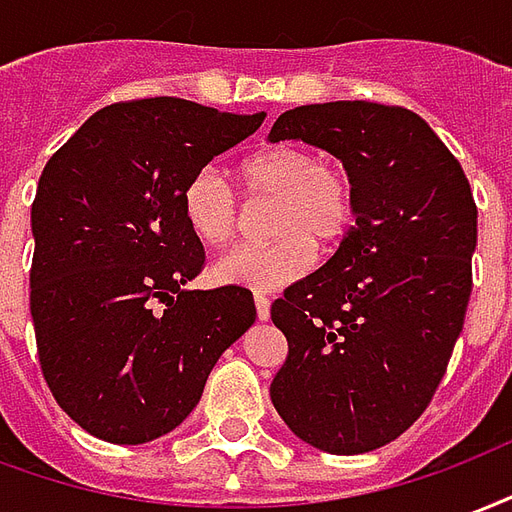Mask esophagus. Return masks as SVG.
I'll return each mask as SVG.
<instances>
[{
  "label": "esophagus",
  "instance_id": "esophagus-1",
  "mask_svg": "<svg viewBox=\"0 0 512 512\" xmlns=\"http://www.w3.org/2000/svg\"><path fill=\"white\" fill-rule=\"evenodd\" d=\"M255 309L257 320H268L271 317V301H268L266 293H255Z\"/></svg>",
  "mask_w": 512,
  "mask_h": 512
}]
</instances>
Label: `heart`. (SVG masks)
Here are the masks:
<instances>
[{
    "instance_id": "obj_1",
    "label": "heart",
    "mask_w": 512,
    "mask_h": 512,
    "mask_svg": "<svg viewBox=\"0 0 512 512\" xmlns=\"http://www.w3.org/2000/svg\"><path fill=\"white\" fill-rule=\"evenodd\" d=\"M236 176L249 198L274 200L268 244L238 246L219 257L214 276L225 285L249 290L276 287L304 276L314 263V245L336 244L355 214L352 184L342 168L323 162L295 143H274L238 162ZM189 230L208 246L236 238L238 203L222 173H195L181 195Z\"/></svg>"
}]
</instances>
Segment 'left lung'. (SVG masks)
<instances>
[{
    "instance_id": "8db88e82",
    "label": "left lung",
    "mask_w": 512,
    "mask_h": 512,
    "mask_svg": "<svg viewBox=\"0 0 512 512\" xmlns=\"http://www.w3.org/2000/svg\"><path fill=\"white\" fill-rule=\"evenodd\" d=\"M271 143L333 154L355 225L314 274L276 298L287 361L271 401L306 445L355 456L410 429L429 407L464 328L478 208L458 160L418 113L339 100L285 111Z\"/></svg>"
}]
</instances>
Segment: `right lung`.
<instances>
[{"label":"right lung","instance_id":"right-lung-1","mask_svg":"<svg viewBox=\"0 0 512 512\" xmlns=\"http://www.w3.org/2000/svg\"><path fill=\"white\" fill-rule=\"evenodd\" d=\"M263 116L179 97L116 102L45 165L29 309L45 382L92 437L143 445L176 429L255 323L246 287L187 290L206 252L181 195Z\"/></svg>","mask_w":512,"mask_h":512}]
</instances>
